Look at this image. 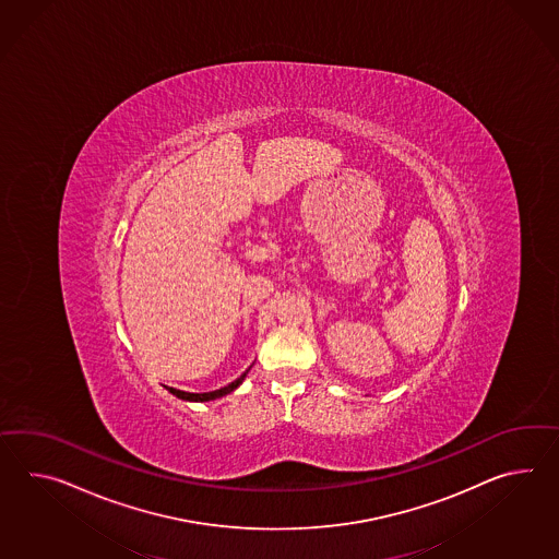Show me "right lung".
I'll return each instance as SVG.
<instances>
[{"label":"right lung","instance_id":"add662e5","mask_svg":"<svg viewBox=\"0 0 559 559\" xmlns=\"http://www.w3.org/2000/svg\"><path fill=\"white\" fill-rule=\"evenodd\" d=\"M248 371H250V368L246 369L245 373H242L238 380H234L231 383H228V385H224V388H219V390H214V392L191 394V392H183V390H176V388H167V390H169V394L176 395L179 400H186V402H210V400H216V397H222V395L234 392V390L245 381L246 373H248Z\"/></svg>","mask_w":559,"mask_h":559}]
</instances>
